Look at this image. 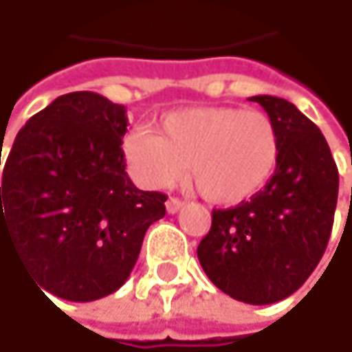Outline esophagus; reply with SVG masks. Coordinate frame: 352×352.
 I'll list each match as a JSON object with an SVG mask.
<instances>
[{"label": "esophagus", "mask_w": 352, "mask_h": 352, "mask_svg": "<svg viewBox=\"0 0 352 352\" xmlns=\"http://www.w3.org/2000/svg\"><path fill=\"white\" fill-rule=\"evenodd\" d=\"M182 206H184V202H182L180 198H168V202H166V212L176 214L178 210H182Z\"/></svg>", "instance_id": "1"}]
</instances>
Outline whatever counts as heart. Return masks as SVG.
Masks as SVG:
<instances>
[{
  "mask_svg": "<svg viewBox=\"0 0 352 352\" xmlns=\"http://www.w3.org/2000/svg\"><path fill=\"white\" fill-rule=\"evenodd\" d=\"M124 158L140 184L164 188L186 164L196 190L214 204H240L270 182L280 158V134L261 110L198 106L164 113L158 134L134 128L122 142Z\"/></svg>",
  "mask_w": 352,
  "mask_h": 352,
  "instance_id": "b5f03b06",
  "label": "heart"
}]
</instances>
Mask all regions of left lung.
<instances>
[{
    "label": "left lung",
    "mask_w": 352,
    "mask_h": 352,
    "mask_svg": "<svg viewBox=\"0 0 352 352\" xmlns=\"http://www.w3.org/2000/svg\"><path fill=\"white\" fill-rule=\"evenodd\" d=\"M280 134V158L270 182L248 202L214 210L198 244L206 276L228 296L272 305L300 289L331 239L339 170L320 130L294 104L252 96Z\"/></svg>",
    "instance_id": "left-lung-1"
}]
</instances>
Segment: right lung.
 Masks as SVG:
<instances>
[{
  "label": "right lung",
  "instance_id": "1",
  "mask_svg": "<svg viewBox=\"0 0 352 352\" xmlns=\"http://www.w3.org/2000/svg\"><path fill=\"white\" fill-rule=\"evenodd\" d=\"M126 126L124 106L74 91L15 136L0 186V242H12L54 296L89 302L116 292L148 226L166 214L162 192L136 188L126 174Z\"/></svg>",
  "mask_w": 352,
  "mask_h": 352
}]
</instances>
